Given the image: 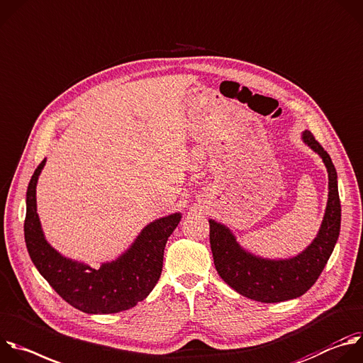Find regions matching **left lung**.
I'll use <instances>...</instances> for the list:
<instances>
[{"label": "left lung", "instance_id": "8db88e82", "mask_svg": "<svg viewBox=\"0 0 363 363\" xmlns=\"http://www.w3.org/2000/svg\"><path fill=\"white\" fill-rule=\"evenodd\" d=\"M303 141L323 160L329 173V199L318 238L299 256L287 260H266L246 253L223 225L210 220V247L219 276L240 295L277 303L306 294L325 269L340 230V199L337 176L328 152L311 131Z\"/></svg>", "mask_w": 363, "mask_h": 363}]
</instances>
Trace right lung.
<instances>
[{
  "label": "right lung",
  "mask_w": 363,
  "mask_h": 363,
  "mask_svg": "<svg viewBox=\"0 0 363 363\" xmlns=\"http://www.w3.org/2000/svg\"><path fill=\"white\" fill-rule=\"evenodd\" d=\"M44 163L30 180L24 222L26 245L38 272L67 303L86 313H117L146 299L160 279L164 247L182 219L180 213L144 228L128 252L99 270L68 260L47 243L40 226L35 187Z\"/></svg>",
  "instance_id": "right-lung-1"
}]
</instances>
